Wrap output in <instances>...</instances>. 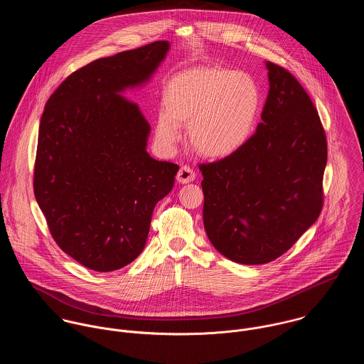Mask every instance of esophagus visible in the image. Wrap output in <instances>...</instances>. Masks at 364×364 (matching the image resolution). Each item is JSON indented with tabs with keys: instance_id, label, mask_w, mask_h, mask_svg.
I'll return each mask as SVG.
<instances>
[{
	"instance_id": "esophagus-1",
	"label": "esophagus",
	"mask_w": 364,
	"mask_h": 364,
	"mask_svg": "<svg viewBox=\"0 0 364 364\" xmlns=\"http://www.w3.org/2000/svg\"><path fill=\"white\" fill-rule=\"evenodd\" d=\"M196 178V173L195 171L189 166V165H182L178 175H176V181L179 183H189V182H193Z\"/></svg>"
}]
</instances>
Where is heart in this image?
Instances as JSON below:
<instances>
[{"mask_svg": "<svg viewBox=\"0 0 364 364\" xmlns=\"http://www.w3.org/2000/svg\"><path fill=\"white\" fill-rule=\"evenodd\" d=\"M259 105V87L247 73L215 65L185 70L164 88L156 140L172 147L179 141V126H188L189 144L198 154L232 156L252 136Z\"/></svg>", "mask_w": 364, "mask_h": 364, "instance_id": "1", "label": "heart"}]
</instances>
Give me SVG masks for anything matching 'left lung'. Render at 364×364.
<instances>
[{
	"label": "left lung",
	"instance_id": "1",
	"mask_svg": "<svg viewBox=\"0 0 364 364\" xmlns=\"http://www.w3.org/2000/svg\"><path fill=\"white\" fill-rule=\"evenodd\" d=\"M269 94L255 134L232 156L200 164L203 224L213 247L244 264L277 259L316 221L326 136L311 98L266 61Z\"/></svg>",
	"mask_w": 364,
	"mask_h": 364
}]
</instances>
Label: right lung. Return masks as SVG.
I'll return each mask as SVG.
<instances>
[{
  "mask_svg": "<svg viewBox=\"0 0 364 364\" xmlns=\"http://www.w3.org/2000/svg\"><path fill=\"white\" fill-rule=\"evenodd\" d=\"M168 49L158 41L84 65L58 85L41 119L35 198L55 244L95 272L141 254L153 210L173 188L179 166L150 156L147 119L119 95L147 81Z\"/></svg>",
  "mask_w": 364,
  "mask_h": 364,
  "instance_id": "right-lung-1",
  "label": "right lung"
}]
</instances>
